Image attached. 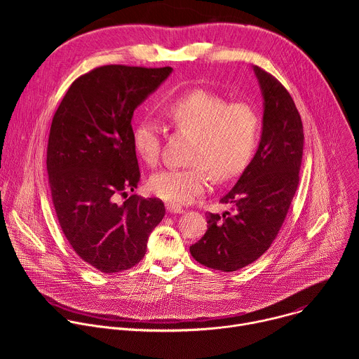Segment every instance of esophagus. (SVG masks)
<instances>
[{
    "label": "esophagus",
    "instance_id": "esophagus-1",
    "mask_svg": "<svg viewBox=\"0 0 359 359\" xmlns=\"http://www.w3.org/2000/svg\"><path fill=\"white\" fill-rule=\"evenodd\" d=\"M166 209L169 213H176V215H180L183 213V208H180L179 204H175V203H166Z\"/></svg>",
    "mask_w": 359,
    "mask_h": 359
}]
</instances>
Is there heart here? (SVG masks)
Returning a JSON list of instances; mask_svg holds the SVG:
<instances>
[{
	"instance_id": "b5f03b06",
	"label": "heart",
	"mask_w": 359,
	"mask_h": 359,
	"mask_svg": "<svg viewBox=\"0 0 359 359\" xmlns=\"http://www.w3.org/2000/svg\"><path fill=\"white\" fill-rule=\"evenodd\" d=\"M168 119L180 132L194 135L189 168H172L155 173L149 189L158 197L186 204L206 193L212 173L226 182L240 175L250 163L262 135V121L255 109L223 96L196 89L170 99L165 105ZM162 126L151 116H143L133 128L132 140L139 158L156 166L162 153Z\"/></svg>"
}]
</instances>
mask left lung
I'll return each instance as SVG.
<instances>
[{
    "mask_svg": "<svg viewBox=\"0 0 359 359\" xmlns=\"http://www.w3.org/2000/svg\"><path fill=\"white\" fill-rule=\"evenodd\" d=\"M254 72L264 97L257 153L220 198L233 204V213H209L208 231L190 245L196 262L220 271H237L271 247L299 182L304 130L298 109L277 78L260 67Z\"/></svg>",
    "mask_w": 359,
    "mask_h": 359,
    "instance_id": "8db88e82",
    "label": "left lung"
}]
</instances>
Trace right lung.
<instances>
[{
  "instance_id": "add662e5",
  "label": "right lung",
  "mask_w": 359,
  "mask_h": 359,
  "mask_svg": "<svg viewBox=\"0 0 359 359\" xmlns=\"http://www.w3.org/2000/svg\"><path fill=\"white\" fill-rule=\"evenodd\" d=\"M172 71L97 67L72 82L53 118L46 170L57 217L75 252L102 273L136 266L165 216L161 198L128 191L140 180L133 112Z\"/></svg>"
}]
</instances>
